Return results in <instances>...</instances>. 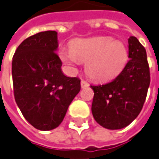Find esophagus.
I'll return each mask as SVG.
<instances>
[{
  "label": "esophagus",
  "mask_w": 159,
  "mask_h": 159,
  "mask_svg": "<svg viewBox=\"0 0 159 159\" xmlns=\"http://www.w3.org/2000/svg\"><path fill=\"white\" fill-rule=\"evenodd\" d=\"M80 85H81L82 88H84V87H87L89 86V84H88V83H87L86 80H81V82H80Z\"/></svg>",
  "instance_id": "34e87169"
}]
</instances>
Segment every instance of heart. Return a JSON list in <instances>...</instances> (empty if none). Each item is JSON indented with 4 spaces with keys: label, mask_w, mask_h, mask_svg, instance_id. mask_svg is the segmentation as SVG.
<instances>
[{
    "label": "heart",
    "mask_w": 159,
    "mask_h": 159,
    "mask_svg": "<svg viewBox=\"0 0 159 159\" xmlns=\"http://www.w3.org/2000/svg\"><path fill=\"white\" fill-rule=\"evenodd\" d=\"M59 57L72 69L80 62H86L87 76L105 81L122 72L128 60V50L123 43L113 41L111 37L80 38L72 41L70 50L62 49Z\"/></svg>",
    "instance_id": "heart-1"
}]
</instances>
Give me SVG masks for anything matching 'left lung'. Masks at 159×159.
I'll list each match as a JSON object with an SVG mask.
<instances>
[{
  "label": "left lung",
  "mask_w": 159,
  "mask_h": 159,
  "mask_svg": "<svg viewBox=\"0 0 159 159\" xmlns=\"http://www.w3.org/2000/svg\"><path fill=\"white\" fill-rule=\"evenodd\" d=\"M128 42L129 60L121 73L108 83L91 86L94 92L93 116L108 129H122L137 118L151 82L145 49L136 37Z\"/></svg>",
  "instance_id": "left-lung-1"
}]
</instances>
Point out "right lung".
<instances>
[{
	"label": "right lung",
	"mask_w": 159,
	"mask_h": 159,
	"mask_svg": "<svg viewBox=\"0 0 159 159\" xmlns=\"http://www.w3.org/2000/svg\"><path fill=\"white\" fill-rule=\"evenodd\" d=\"M57 46V33L43 31L22 41L13 57L15 100L24 118L40 130L57 128L80 91L79 78L63 74Z\"/></svg>",
	"instance_id": "1"
}]
</instances>
